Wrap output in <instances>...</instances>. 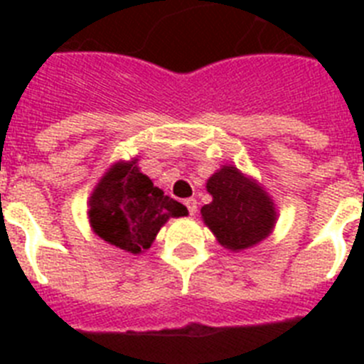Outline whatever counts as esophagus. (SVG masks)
<instances>
[{"instance_id":"34e87169","label":"esophagus","mask_w":364,"mask_h":364,"mask_svg":"<svg viewBox=\"0 0 364 364\" xmlns=\"http://www.w3.org/2000/svg\"><path fill=\"white\" fill-rule=\"evenodd\" d=\"M184 204H186V208H188L189 215H195V213H197V208H198V205H197V204H198L197 198H186Z\"/></svg>"}]
</instances>
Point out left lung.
<instances>
[{"label":"left lung","instance_id":"left-lung-1","mask_svg":"<svg viewBox=\"0 0 364 364\" xmlns=\"http://www.w3.org/2000/svg\"><path fill=\"white\" fill-rule=\"evenodd\" d=\"M213 202L200 210L205 226L228 250H244L268 237L275 222V208L253 180L237 167L224 166L208 180Z\"/></svg>","mask_w":364,"mask_h":364}]
</instances>
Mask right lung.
Returning <instances> with one entry per match:
<instances>
[{"label": "right lung", "mask_w": 364, "mask_h": 364, "mask_svg": "<svg viewBox=\"0 0 364 364\" xmlns=\"http://www.w3.org/2000/svg\"><path fill=\"white\" fill-rule=\"evenodd\" d=\"M134 164H117L105 173L89 200V218L100 239L124 252L142 253L167 218L184 217L188 210L154 188Z\"/></svg>", "instance_id": "right-lung-1"}]
</instances>
